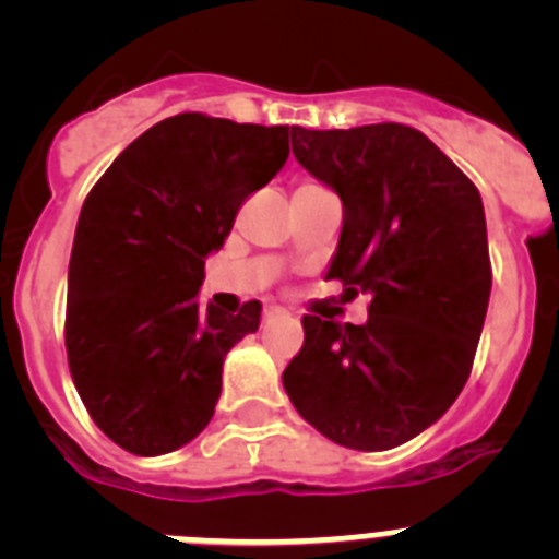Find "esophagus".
Segmentation results:
<instances>
[{
  "instance_id": "obj_1",
  "label": "esophagus",
  "mask_w": 559,
  "mask_h": 559,
  "mask_svg": "<svg viewBox=\"0 0 559 559\" xmlns=\"http://www.w3.org/2000/svg\"><path fill=\"white\" fill-rule=\"evenodd\" d=\"M276 316H288V310L280 305H265V319H276Z\"/></svg>"
}]
</instances>
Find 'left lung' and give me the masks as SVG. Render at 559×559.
Listing matches in <instances>:
<instances>
[{"label":"left lung","mask_w":559,"mask_h":559,"mask_svg":"<svg viewBox=\"0 0 559 559\" xmlns=\"http://www.w3.org/2000/svg\"><path fill=\"white\" fill-rule=\"evenodd\" d=\"M290 145L344 206L328 276L372 302L364 324L305 316L283 386L335 445L389 451L431 428L471 374L492 288L481 195L397 122L290 126Z\"/></svg>","instance_id":"obj_1"}]
</instances>
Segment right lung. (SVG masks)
I'll use <instances>...</instances> for the list:
<instances>
[{
  "label": "right lung",
  "mask_w": 559,
  "mask_h": 559,
  "mask_svg": "<svg viewBox=\"0 0 559 559\" xmlns=\"http://www.w3.org/2000/svg\"><path fill=\"white\" fill-rule=\"evenodd\" d=\"M288 126L179 114L147 128L83 201L67 276V355L83 406L128 453L162 456L210 426L224 358L263 305L199 302L204 263L246 195L288 162Z\"/></svg>",
  "instance_id": "obj_1"
}]
</instances>
